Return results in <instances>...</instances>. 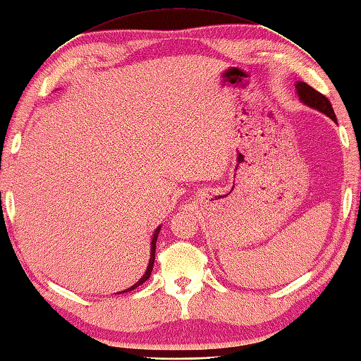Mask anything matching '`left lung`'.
Returning <instances> with one entry per match:
<instances>
[{"instance_id":"1","label":"left lung","mask_w":361,"mask_h":361,"mask_svg":"<svg viewBox=\"0 0 361 361\" xmlns=\"http://www.w3.org/2000/svg\"><path fill=\"white\" fill-rule=\"evenodd\" d=\"M295 87H296V94H298V97L304 103V105H307L310 108L319 111V113H323L327 117H331L334 122H337V117H335L331 102L327 100V97H324L322 92L315 91L314 87L309 86L307 83H304V82H296Z\"/></svg>"}]
</instances>
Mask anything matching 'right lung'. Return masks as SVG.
I'll return each instance as SVG.
<instances>
[{"mask_svg":"<svg viewBox=\"0 0 361 361\" xmlns=\"http://www.w3.org/2000/svg\"><path fill=\"white\" fill-rule=\"evenodd\" d=\"M159 231H160V226L156 228V231H154V235H153V241H151V256H149V262H148V267H147V271H145V275H143L137 283L135 284H133L130 289H126V290H123V292H118V293H125V292H131V290H134L135 287H139L140 284H143L147 281V279L149 278V275H151V271H153V266H154V253H156V241H157V236H159Z\"/></svg>","mask_w":361,"mask_h":361,"instance_id":"add662e5","label":"right lung"}]
</instances>
